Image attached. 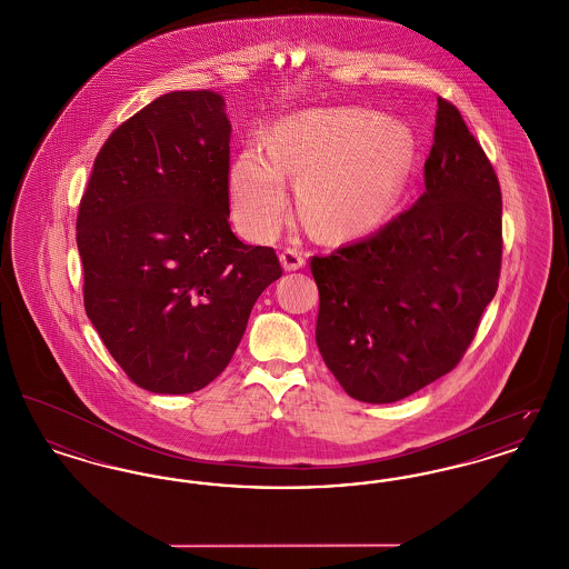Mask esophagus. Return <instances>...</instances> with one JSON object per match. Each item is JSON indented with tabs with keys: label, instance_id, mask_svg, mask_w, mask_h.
<instances>
[{
	"label": "esophagus",
	"instance_id": "obj_1",
	"mask_svg": "<svg viewBox=\"0 0 569 569\" xmlns=\"http://www.w3.org/2000/svg\"><path fill=\"white\" fill-rule=\"evenodd\" d=\"M279 258H281V264L286 271H298L305 267V253L297 247H286Z\"/></svg>",
	"mask_w": 569,
	"mask_h": 569
}]
</instances>
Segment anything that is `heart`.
<instances>
[{
    "instance_id": "b5f03b06",
    "label": "heart",
    "mask_w": 569,
    "mask_h": 569,
    "mask_svg": "<svg viewBox=\"0 0 569 569\" xmlns=\"http://www.w3.org/2000/svg\"><path fill=\"white\" fill-rule=\"evenodd\" d=\"M269 153L251 147L230 170L232 216L244 234L262 241L281 228L288 209L281 172H288L298 181L305 221L328 239H352L378 228L397 202L411 138L371 110H318L281 121Z\"/></svg>"
}]
</instances>
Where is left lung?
<instances>
[{
  "label": "left lung",
  "instance_id": "8db88e82",
  "mask_svg": "<svg viewBox=\"0 0 569 569\" xmlns=\"http://www.w3.org/2000/svg\"><path fill=\"white\" fill-rule=\"evenodd\" d=\"M425 193L376 234L311 256L316 341L343 390L395 403L450 373L501 272V188L459 109L437 98Z\"/></svg>",
  "mask_w": 569,
  "mask_h": 569
}]
</instances>
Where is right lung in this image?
<instances>
[{"mask_svg":"<svg viewBox=\"0 0 569 569\" xmlns=\"http://www.w3.org/2000/svg\"><path fill=\"white\" fill-rule=\"evenodd\" d=\"M230 132L213 91L160 96L107 138L82 193L87 318L149 392L211 383L283 272L272 247L230 230Z\"/></svg>","mask_w":569,"mask_h":569,"instance_id":"right-lung-1","label":"right lung"}]
</instances>
